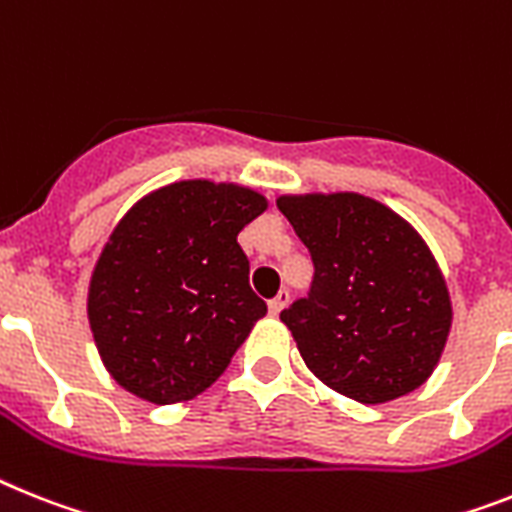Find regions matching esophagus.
Returning <instances> with one entry per match:
<instances>
[{
  "label": "esophagus",
  "mask_w": 512,
  "mask_h": 512,
  "mask_svg": "<svg viewBox=\"0 0 512 512\" xmlns=\"http://www.w3.org/2000/svg\"><path fill=\"white\" fill-rule=\"evenodd\" d=\"M286 304H289V291H278L276 299H270V302H268V312L273 317L281 315V309L286 307Z\"/></svg>",
  "instance_id": "esophagus-1"
}]
</instances>
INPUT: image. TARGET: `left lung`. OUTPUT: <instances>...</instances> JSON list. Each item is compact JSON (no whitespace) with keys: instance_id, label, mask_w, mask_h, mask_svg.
I'll list each match as a JSON object with an SVG mask.
<instances>
[{"instance_id":"1","label":"left lung","mask_w":512,"mask_h":512,"mask_svg":"<svg viewBox=\"0 0 512 512\" xmlns=\"http://www.w3.org/2000/svg\"><path fill=\"white\" fill-rule=\"evenodd\" d=\"M315 263L307 299L281 312L309 372L359 403L429 380L453 325L445 276L422 234L359 192L278 195Z\"/></svg>"}]
</instances>
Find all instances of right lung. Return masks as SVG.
Listing matches in <instances>:
<instances>
[{"mask_svg": "<svg viewBox=\"0 0 512 512\" xmlns=\"http://www.w3.org/2000/svg\"><path fill=\"white\" fill-rule=\"evenodd\" d=\"M268 210L252 187L182 179L132 205L88 283L103 367L127 393L182 403L210 388L268 307L236 236Z\"/></svg>", "mask_w": 512, "mask_h": 512, "instance_id": "obj_1", "label": "right lung"}]
</instances>
